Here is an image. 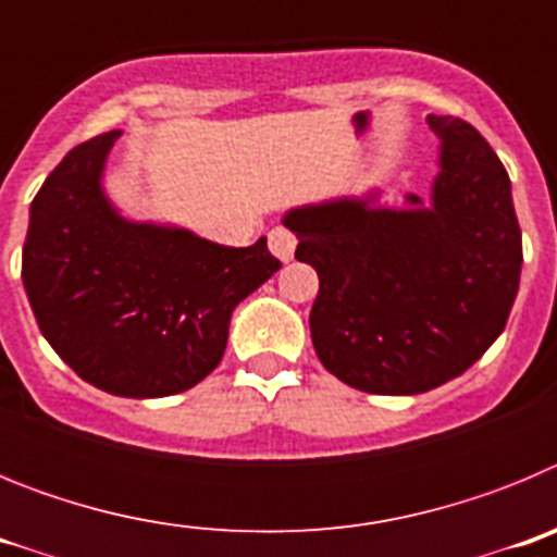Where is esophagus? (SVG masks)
<instances>
[{
    "label": "esophagus",
    "mask_w": 557,
    "mask_h": 557,
    "mask_svg": "<svg viewBox=\"0 0 557 557\" xmlns=\"http://www.w3.org/2000/svg\"><path fill=\"white\" fill-rule=\"evenodd\" d=\"M268 243H270V253H273L278 262L287 264L289 259L295 256V245H298V239H295L293 231L273 228V231H270V236H268Z\"/></svg>",
    "instance_id": "obj_1"
}]
</instances>
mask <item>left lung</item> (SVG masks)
<instances>
[{"mask_svg":"<svg viewBox=\"0 0 557 557\" xmlns=\"http://www.w3.org/2000/svg\"><path fill=\"white\" fill-rule=\"evenodd\" d=\"M437 175L430 200L382 191L295 206L282 223L321 289L309 312L329 373L366 393L416 396L469 371L508 323L521 231L510 178L469 122L430 120Z\"/></svg>","mask_w":557,"mask_h":557,"instance_id":"left-lung-1","label":"left lung"}]
</instances>
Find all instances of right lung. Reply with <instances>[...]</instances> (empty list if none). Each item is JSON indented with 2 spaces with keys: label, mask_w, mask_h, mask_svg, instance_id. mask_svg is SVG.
Returning a JSON list of instances; mask_svg holds the SVG:
<instances>
[{
  "label": "right lung",
  "mask_w": 557,
  "mask_h": 557,
  "mask_svg": "<svg viewBox=\"0 0 557 557\" xmlns=\"http://www.w3.org/2000/svg\"><path fill=\"white\" fill-rule=\"evenodd\" d=\"M120 133L69 150L38 189L24 293L49 346L88 385L175 396L220 366L234 309L282 264L264 236L225 248L181 225L125 218L102 184Z\"/></svg>",
  "instance_id": "add662e5"
}]
</instances>
